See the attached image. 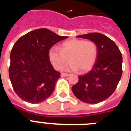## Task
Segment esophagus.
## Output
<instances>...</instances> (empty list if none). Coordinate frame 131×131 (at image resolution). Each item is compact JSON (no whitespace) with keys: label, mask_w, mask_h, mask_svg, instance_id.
Masks as SVG:
<instances>
[{"label":"esophagus","mask_w":131,"mask_h":131,"mask_svg":"<svg viewBox=\"0 0 131 131\" xmlns=\"http://www.w3.org/2000/svg\"><path fill=\"white\" fill-rule=\"evenodd\" d=\"M69 75V74L68 73H61V76L62 77H68V76Z\"/></svg>","instance_id":"34e87169"}]
</instances>
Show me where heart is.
<instances>
[{"instance_id":"b5f03b06","label":"heart","mask_w":131,"mask_h":131,"mask_svg":"<svg viewBox=\"0 0 131 131\" xmlns=\"http://www.w3.org/2000/svg\"><path fill=\"white\" fill-rule=\"evenodd\" d=\"M98 54L96 43L92 40L71 39L62 42L58 47L53 46L48 50V58L56 69L62 68L64 63L70 60L63 69L66 71L85 72L94 64Z\"/></svg>"}]
</instances>
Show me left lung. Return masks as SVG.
Segmentation results:
<instances>
[{"instance_id": "obj_1", "label": "left lung", "mask_w": 131, "mask_h": 131, "mask_svg": "<svg viewBox=\"0 0 131 131\" xmlns=\"http://www.w3.org/2000/svg\"><path fill=\"white\" fill-rule=\"evenodd\" d=\"M77 37L95 42L98 54L92 69L79 76L71 89L81 101L98 104L108 98L116 89L122 75V55L115 42L104 35L92 33Z\"/></svg>"}]
</instances>
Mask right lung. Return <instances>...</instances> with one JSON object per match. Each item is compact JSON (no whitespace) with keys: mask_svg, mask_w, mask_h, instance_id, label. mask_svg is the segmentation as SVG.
Returning a JSON list of instances; mask_svg holds the SVG:
<instances>
[{"mask_svg":"<svg viewBox=\"0 0 131 131\" xmlns=\"http://www.w3.org/2000/svg\"><path fill=\"white\" fill-rule=\"evenodd\" d=\"M68 37L42 28L30 31L16 41L10 53L9 77L21 99L37 104L51 96L60 73L51 65L48 50Z\"/></svg>","mask_w":131,"mask_h":131,"instance_id":"add662e5","label":"right lung"}]
</instances>
